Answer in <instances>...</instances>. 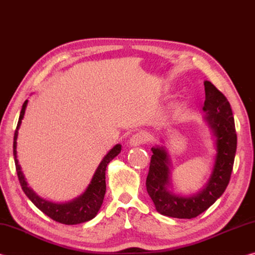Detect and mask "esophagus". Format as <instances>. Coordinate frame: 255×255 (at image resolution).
Listing matches in <instances>:
<instances>
[{"label":"esophagus","mask_w":255,"mask_h":255,"mask_svg":"<svg viewBox=\"0 0 255 255\" xmlns=\"http://www.w3.org/2000/svg\"><path fill=\"white\" fill-rule=\"evenodd\" d=\"M148 139H149V137H148L147 133L143 132V131H139V132L133 133L129 143H130L131 146H139V145H143V144L147 143Z\"/></svg>","instance_id":"1"}]
</instances>
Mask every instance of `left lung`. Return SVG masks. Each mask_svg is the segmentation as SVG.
Instances as JSON below:
<instances>
[{
    "instance_id": "left-lung-1",
    "label": "left lung",
    "mask_w": 255,
    "mask_h": 255,
    "mask_svg": "<svg viewBox=\"0 0 255 255\" xmlns=\"http://www.w3.org/2000/svg\"><path fill=\"white\" fill-rule=\"evenodd\" d=\"M206 100L204 110L206 119L216 137V154L214 169L206 187L191 197H181L172 193L170 185L169 156L163 147H153L146 188L156 210L173 218L191 219L204 213L221 197L227 188L234 165L237 146L234 117L226 97L210 83L205 81Z\"/></svg>"
}]
</instances>
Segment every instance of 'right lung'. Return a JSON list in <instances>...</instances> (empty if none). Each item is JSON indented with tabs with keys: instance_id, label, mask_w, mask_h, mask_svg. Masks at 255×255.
Wrapping results in <instances>:
<instances>
[{
	"instance_id": "right-lung-1",
	"label": "right lung",
	"mask_w": 255,
	"mask_h": 255,
	"mask_svg": "<svg viewBox=\"0 0 255 255\" xmlns=\"http://www.w3.org/2000/svg\"><path fill=\"white\" fill-rule=\"evenodd\" d=\"M27 103L28 100H25L22 106V109H21L18 126H16L13 138V155L15 170L23 192L27 195L29 199L33 202V205L36 206L38 209H40L42 213L48 216V217H50L55 222L65 224V225H76V224L85 223L90 221V219L94 218L97 216L99 209H100L103 202V198H105L106 195L107 165L120 153V150H122V145H116L115 147L103 157L101 163L99 164L96 173L93 175L91 183L89 184L88 189L85 190L83 195L76 198L75 200H73L71 202H66V204H55V202L44 200L42 198L38 197L36 193L28 187L22 172H21L18 159H16V138H18V130L21 125V120H22L24 116Z\"/></svg>"
}]
</instances>
